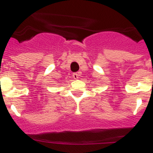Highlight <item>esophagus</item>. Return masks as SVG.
I'll use <instances>...</instances> for the list:
<instances>
[{
    "label": "esophagus",
    "mask_w": 153,
    "mask_h": 153,
    "mask_svg": "<svg viewBox=\"0 0 153 153\" xmlns=\"http://www.w3.org/2000/svg\"><path fill=\"white\" fill-rule=\"evenodd\" d=\"M79 73H74V74H73V76H74V78L75 79H78V78H79Z\"/></svg>",
    "instance_id": "obj_1"
}]
</instances>
